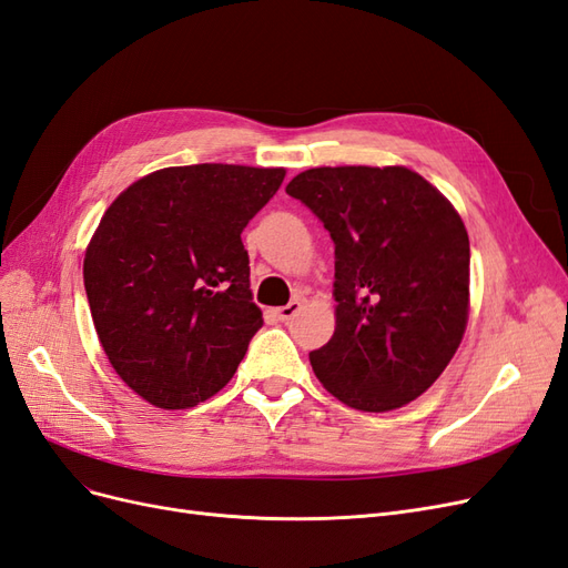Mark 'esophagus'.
Instances as JSON below:
<instances>
[{"mask_svg": "<svg viewBox=\"0 0 568 568\" xmlns=\"http://www.w3.org/2000/svg\"><path fill=\"white\" fill-rule=\"evenodd\" d=\"M298 311H301V301L296 298V301H291V303L284 305V307H277V317H280L282 322H288V320L296 317Z\"/></svg>", "mask_w": 568, "mask_h": 568, "instance_id": "34e87169", "label": "esophagus"}]
</instances>
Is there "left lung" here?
Returning a JSON list of instances; mask_svg holds the SVG:
<instances>
[{
  "label": "left lung",
  "mask_w": 568,
  "mask_h": 568,
  "mask_svg": "<svg viewBox=\"0 0 568 568\" xmlns=\"http://www.w3.org/2000/svg\"><path fill=\"white\" fill-rule=\"evenodd\" d=\"M286 194L334 242L336 329L311 353L322 386L363 412L403 407L448 367L469 317V236L403 165L313 168Z\"/></svg>",
  "instance_id": "obj_1"
}]
</instances>
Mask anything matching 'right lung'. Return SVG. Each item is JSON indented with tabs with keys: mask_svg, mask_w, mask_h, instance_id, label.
<instances>
[{
	"mask_svg": "<svg viewBox=\"0 0 568 568\" xmlns=\"http://www.w3.org/2000/svg\"><path fill=\"white\" fill-rule=\"evenodd\" d=\"M284 168L199 163L130 184L84 253L94 329L109 363L163 409L209 400L263 326L242 232Z\"/></svg>",
	"mask_w": 568,
	"mask_h": 568,
	"instance_id": "1",
	"label": "right lung"
}]
</instances>
